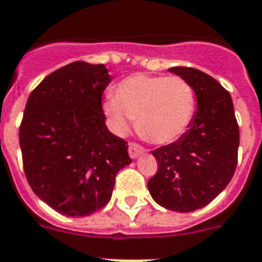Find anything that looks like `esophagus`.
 <instances>
[{"label":"esophagus","mask_w":262,"mask_h":262,"mask_svg":"<svg viewBox=\"0 0 262 262\" xmlns=\"http://www.w3.org/2000/svg\"><path fill=\"white\" fill-rule=\"evenodd\" d=\"M145 152V149H143L141 145H138V143H129V147H128V155L131 159H137V157H139L142 153Z\"/></svg>","instance_id":"obj_1"}]
</instances>
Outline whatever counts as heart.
Wrapping results in <instances>:
<instances>
[{
	"label": "heart",
	"mask_w": 262,
	"mask_h": 262,
	"mask_svg": "<svg viewBox=\"0 0 262 262\" xmlns=\"http://www.w3.org/2000/svg\"><path fill=\"white\" fill-rule=\"evenodd\" d=\"M194 91L180 76L134 74L117 84L103 110L117 134H125L135 120L138 133L157 145L180 139L194 115Z\"/></svg>",
	"instance_id": "b5f03b06"
}]
</instances>
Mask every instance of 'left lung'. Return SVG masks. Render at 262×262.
<instances>
[{
	"instance_id": "left-lung-1",
	"label": "left lung",
	"mask_w": 262,
	"mask_h": 262,
	"mask_svg": "<svg viewBox=\"0 0 262 262\" xmlns=\"http://www.w3.org/2000/svg\"><path fill=\"white\" fill-rule=\"evenodd\" d=\"M168 70L192 85L198 110L180 139L152 152L157 172L147 189L157 204L189 213L213 202L231 182L237 164L239 125L231 95L215 78L193 68Z\"/></svg>"
}]
</instances>
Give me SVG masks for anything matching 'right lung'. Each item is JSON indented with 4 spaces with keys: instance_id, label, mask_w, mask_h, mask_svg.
Instances as JSON below:
<instances>
[{
    "instance_id": "obj_1",
    "label": "right lung",
    "mask_w": 262,
    "mask_h": 262,
    "mask_svg": "<svg viewBox=\"0 0 262 262\" xmlns=\"http://www.w3.org/2000/svg\"><path fill=\"white\" fill-rule=\"evenodd\" d=\"M103 64L73 62L48 74L29 96L19 142L31 189L68 217L109 203L116 174L128 166V145L107 129Z\"/></svg>"
}]
</instances>
